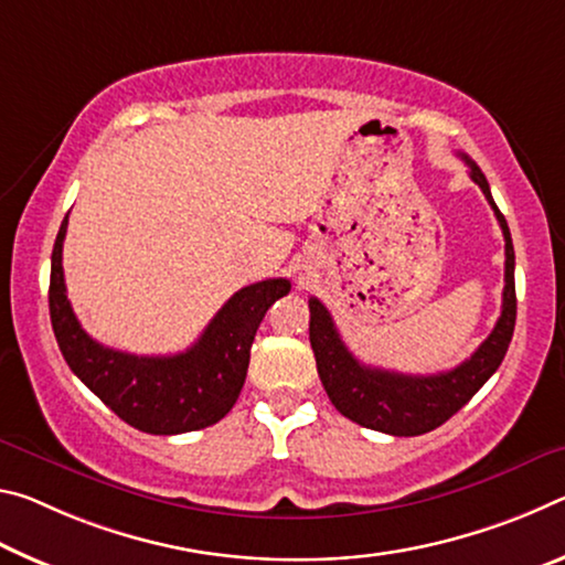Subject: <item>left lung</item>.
Wrapping results in <instances>:
<instances>
[{
  "label": "left lung",
  "instance_id": "8db88e82",
  "mask_svg": "<svg viewBox=\"0 0 565 565\" xmlns=\"http://www.w3.org/2000/svg\"><path fill=\"white\" fill-rule=\"evenodd\" d=\"M463 162L493 207L505 239V288L503 308L495 328L466 363L436 375H405L370 367L350 353L332 322L326 305L310 298V345L316 353L318 375L335 408L358 425L387 436H423L456 415L503 363L515 328V253L503 212L495 207L486 174L468 154Z\"/></svg>",
  "mask_w": 565,
  "mask_h": 565
}]
</instances>
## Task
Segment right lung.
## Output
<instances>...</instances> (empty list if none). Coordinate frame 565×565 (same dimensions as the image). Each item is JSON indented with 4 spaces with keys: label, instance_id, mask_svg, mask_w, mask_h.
<instances>
[{
    "label": "right lung",
    "instance_id": "1",
    "mask_svg": "<svg viewBox=\"0 0 565 565\" xmlns=\"http://www.w3.org/2000/svg\"><path fill=\"white\" fill-rule=\"evenodd\" d=\"M67 217L52 249L50 318L72 373L125 423L152 436H178L225 418L245 385L255 332L267 308L290 292V282L273 277L237 290L184 353H122L92 340L72 312L62 270Z\"/></svg>",
    "mask_w": 565,
    "mask_h": 565
}]
</instances>
